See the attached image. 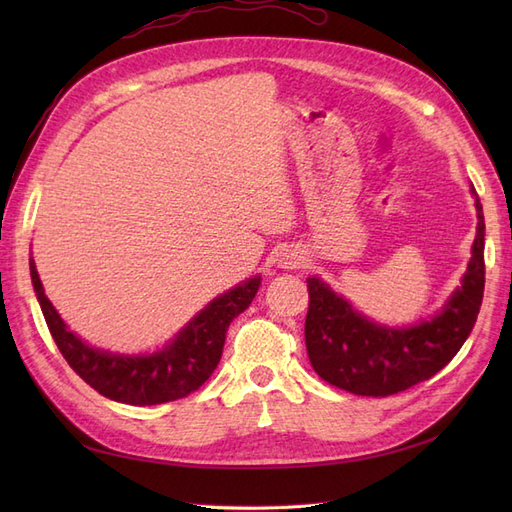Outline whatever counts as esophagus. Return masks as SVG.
Listing matches in <instances>:
<instances>
[{
    "label": "esophagus",
    "mask_w": 512,
    "mask_h": 512,
    "mask_svg": "<svg viewBox=\"0 0 512 512\" xmlns=\"http://www.w3.org/2000/svg\"><path fill=\"white\" fill-rule=\"evenodd\" d=\"M303 265V256L299 252L286 250L277 256V267L280 269H299Z\"/></svg>",
    "instance_id": "obj_1"
}]
</instances>
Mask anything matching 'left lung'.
Listing matches in <instances>:
<instances>
[{"instance_id":"obj_1","label":"left lung","mask_w":512,"mask_h":512,"mask_svg":"<svg viewBox=\"0 0 512 512\" xmlns=\"http://www.w3.org/2000/svg\"><path fill=\"white\" fill-rule=\"evenodd\" d=\"M476 207L468 269L442 309L410 327H386L363 316L320 277H307L305 346L309 363L329 384L363 397H386L429 380L451 363L474 329L485 290V218Z\"/></svg>"}]
</instances>
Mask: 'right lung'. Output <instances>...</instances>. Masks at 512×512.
<instances>
[{
    "instance_id": "add662e5",
    "label": "right lung",
    "mask_w": 512,
    "mask_h": 512,
    "mask_svg": "<svg viewBox=\"0 0 512 512\" xmlns=\"http://www.w3.org/2000/svg\"><path fill=\"white\" fill-rule=\"evenodd\" d=\"M29 273L46 327L68 365L100 395L130 406L166 404L200 389L222 359L230 322L250 307L260 286V275H254L215 297L160 350L119 354L91 346L68 329L46 299L34 258Z\"/></svg>"
}]
</instances>
